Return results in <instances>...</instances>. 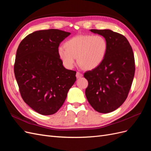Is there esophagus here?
<instances>
[{
	"label": "esophagus",
	"instance_id": "obj_1",
	"mask_svg": "<svg viewBox=\"0 0 151 151\" xmlns=\"http://www.w3.org/2000/svg\"><path fill=\"white\" fill-rule=\"evenodd\" d=\"M83 74H82V73H81L79 72H77V73H76V77H77V78H80V77H83Z\"/></svg>",
	"mask_w": 151,
	"mask_h": 151
}]
</instances>
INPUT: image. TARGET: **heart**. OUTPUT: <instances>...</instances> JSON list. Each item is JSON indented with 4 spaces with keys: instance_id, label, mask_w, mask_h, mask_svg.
Masks as SVG:
<instances>
[{
    "instance_id": "b5f03b06",
    "label": "heart",
    "mask_w": 151,
    "mask_h": 151,
    "mask_svg": "<svg viewBox=\"0 0 151 151\" xmlns=\"http://www.w3.org/2000/svg\"><path fill=\"white\" fill-rule=\"evenodd\" d=\"M59 47L58 55L63 65L71 69L78 62L87 70L97 68L103 62L108 50L106 40L101 35H79L67 40Z\"/></svg>"
}]
</instances>
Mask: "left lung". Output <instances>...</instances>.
Here are the masks:
<instances>
[{"label":"left lung","mask_w":151,"mask_h":151,"mask_svg":"<svg viewBox=\"0 0 151 151\" xmlns=\"http://www.w3.org/2000/svg\"><path fill=\"white\" fill-rule=\"evenodd\" d=\"M106 40L108 50L97 68L84 73L88 81L86 96L96 111L110 113L124 103L135 74L133 50L124 36L110 29H91Z\"/></svg>","instance_id":"left-lung-1"}]
</instances>
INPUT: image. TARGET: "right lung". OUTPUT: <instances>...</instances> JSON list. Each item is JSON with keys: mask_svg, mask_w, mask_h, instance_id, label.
Masks as SVG:
<instances>
[{"mask_svg": "<svg viewBox=\"0 0 151 151\" xmlns=\"http://www.w3.org/2000/svg\"><path fill=\"white\" fill-rule=\"evenodd\" d=\"M70 35L55 29L36 31L17 50L14 70L21 97L41 115L55 113L76 81V72L63 67L58 55L59 45Z\"/></svg>", "mask_w": 151, "mask_h": 151, "instance_id": "add662e5", "label": "right lung"}]
</instances>
